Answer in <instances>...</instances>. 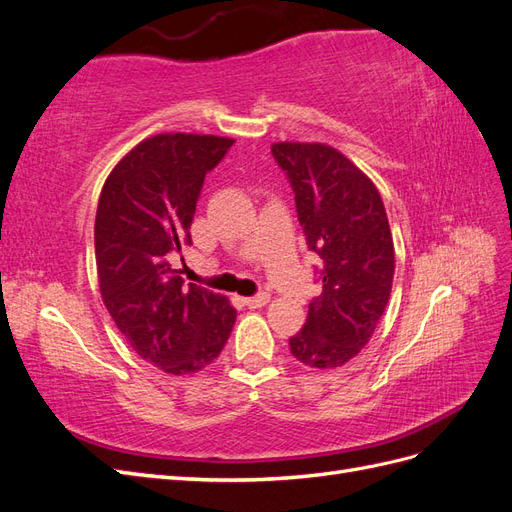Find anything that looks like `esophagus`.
Instances as JSON below:
<instances>
[{
    "instance_id": "obj_1",
    "label": "esophagus",
    "mask_w": 512,
    "mask_h": 512,
    "mask_svg": "<svg viewBox=\"0 0 512 512\" xmlns=\"http://www.w3.org/2000/svg\"><path fill=\"white\" fill-rule=\"evenodd\" d=\"M243 303H245L247 307H250V309H258V307H262V305H267V303H269V294H267V292L254 294V297H247Z\"/></svg>"
}]
</instances>
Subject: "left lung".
<instances>
[{
  "instance_id": "left-lung-1",
  "label": "left lung",
  "mask_w": 512,
  "mask_h": 512,
  "mask_svg": "<svg viewBox=\"0 0 512 512\" xmlns=\"http://www.w3.org/2000/svg\"><path fill=\"white\" fill-rule=\"evenodd\" d=\"M322 292L290 352L309 367H342L361 352L391 297L395 250L382 198L359 168L320 143H275Z\"/></svg>"
}]
</instances>
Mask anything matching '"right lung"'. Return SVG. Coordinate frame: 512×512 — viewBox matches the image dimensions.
<instances>
[{"instance_id":"obj_1","label":"right lung","mask_w":512,"mask_h":512,"mask_svg":"<svg viewBox=\"0 0 512 512\" xmlns=\"http://www.w3.org/2000/svg\"><path fill=\"white\" fill-rule=\"evenodd\" d=\"M232 138L158 134L108 175L96 213V267L108 314L138 356L166 374H194L218 359L237 318L228 299L185 286L170 258L192 243L207 173Z\"/></svg>"}]
</instances>
